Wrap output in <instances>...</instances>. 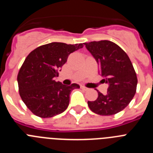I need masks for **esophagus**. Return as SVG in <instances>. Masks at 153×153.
Here are the masks:
<instances>
[{"label": "esophagus", "instance_id": "esophagus-1", "mask_svg": "<svg viewBox=\"0 0 153 153\" xmlns=\"http://www.w3.org/2000/svg\"><path fill=\"white\" fill-rule=\"evenodd\" d=\"M81 89H83V90H89L87 87H86V86H81Z\"/></svg>", "mask_w": 153, "mask_h": 153}]
</instances>
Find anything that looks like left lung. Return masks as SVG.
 Wrapping results in <instances>:
<instances>
[{
  "label": "left lung",
  "instance_id": "obj_1",
  "mask_svg": "<svg viewBox=\"0 0 153 153\" xmlns=\"http://www.w3.org/2000/svg\"><path fill=\"white\" fill-rule=\"evenodd\" d=\"M86 49L100 65V74L108 83L107 93L98 92L95 101H88L93 113L111 116L125 109L134 97L137 76L132 63L125 51L109 40L84 43Z\"/></svg>",
  "mask_w": 153,
  "mask_h": 153
}]
</instances>
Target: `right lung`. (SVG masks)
I'll use <instances>...</instances> for the list:
<instances>
[{"instance_id":"right-lung-1","label":"right lung","mask_w":153,"mask_h":153,"mask_svg":"<svg viewBox=\"0 0 153 153\" xmlns=\"http://www.w3.org/2000/svg\"><path fill=\"white\" fill-rule=\"evenodd\" d=\"M83 47V44L53 42L40 46L28 54L19 70L17 83L23 102L33 114L50 118L67 109L70 93L79 86H66L54 78L69 55Z\"/></svg>"}]
</instances>
